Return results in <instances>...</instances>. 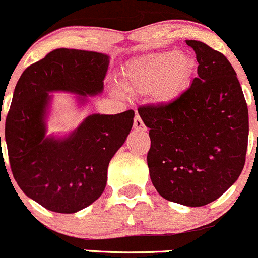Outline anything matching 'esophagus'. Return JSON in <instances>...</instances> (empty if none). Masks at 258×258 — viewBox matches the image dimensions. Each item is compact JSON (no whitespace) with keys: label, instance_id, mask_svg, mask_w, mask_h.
I'll list each match as a JSON object with an SVG mask.
<instances>
[{"label":"esophagus","instance_id":"34e87169","mask_svg":"<svg viewBox=\"0 0 258 258\" xmlns=\"http://www.w3.org/2000/svg\"><path fill=\"white\" fill-rule=\"evenodd\" d=\"M134 128L137 130V131H146V126H145V123H143L142 118H141L140 116H136V117H135Z\"/></svg>","mask_w":258,"mask_h":258}]
</instances>
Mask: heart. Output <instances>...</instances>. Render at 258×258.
<instances>
[{
	"instance_id": "1",
	"label": "heart",
	"mask_w": 258,
	"mask_h": 258,
	"mask_svg": "<svg viewBox=\"0 0 258 258\" xmlns=\"http://www.w3.org/2000/svg\"><path fill=\"white\" fill-rule=\"evenodd\" d=\"M191 70V59L175 50L148 54L124 69L122 86L131 94H151L157 104L168 105L185 90Z\"/></svg>"
}]
</instances>
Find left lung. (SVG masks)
<instances>
[{"label": "left lung", "instance_id": "8db88e82", "mask_svg": "<svg viewBox=\"0 0 258 258\" xmlns=\"http://www.w3.org/2000/svg\"><path fill=\"white\" fill-rule=\"evenodd\" d=\"M198 78L168 105L138 108L150 128V177L164 199L204 207L240 177L248 140V110L226 56L199 40Z\"/></svg>", "mask_w": 258, "mask_h": 258}]
</instances>
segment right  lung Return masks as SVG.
I'll return each mask as SVG.
<instances>
[{
	"label": "right lung",
	"instance_id": "obj_1",
	"mask_svg": "<svg viewBox=\"0 0 258 258\" xmlns=\"http://www.w3.org/2000/svg\"><path fill=\"white\" fill-rule=\"evenodd\" d=\"M108 64L106 54L60 48L27 68L15 88L5 127L11 170L27 197L54 213H77L99 199L135 112L93 113L67 136H48L50 93L78 95L85 105L104 91Z\"/></svg>",
	"mask_w": 258,
	"mask_h": 258
}]
</instances>
